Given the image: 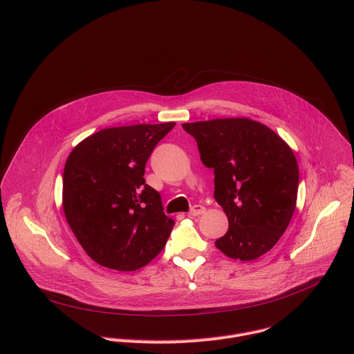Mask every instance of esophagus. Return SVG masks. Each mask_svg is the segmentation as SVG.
Instances as JSON below:
<instances>
[{"label":"esophagus","instance_id":"1","mask_svg":"<svg viewBox=\"0 0 354 354\" xmlns=\"http://www.w3.org/2000/svg\"><path fill=\"white\" fill-rule=\"evenodd\" d=\"M205 213H206V207H205V206H200V205H194V206L190 209V212H189V214H190V216H194V217L201 216V214H205Z\"/></svg>","mask_w":354,"mask_h":354}]
</instances>
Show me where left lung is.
<instances>
[{
	"mask_svg": "<svg viewBox=\"0 0 354 354\" xmlns=\"http://www.w3.org/2000/svg\"><path fill=\"white\" fill-rule=\"evenodd\" d=\"M182 127L194 137L201 162L214 169V198L228 217V231L216 246L232 259H258L276 245L295 210L299 174L291 148L245 118Z\"/></svg>",
	"mask_w": 354,
	"mask_h": 354,
	"instance_id": "1",
	"label": "left lung"
}]
</instances>
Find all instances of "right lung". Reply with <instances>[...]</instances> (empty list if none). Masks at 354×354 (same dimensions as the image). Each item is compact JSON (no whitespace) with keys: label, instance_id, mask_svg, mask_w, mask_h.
Returning a JSON list of instances; mask_svg holds the SVG:
<instances>
[{"label":"right lung","instance_id":"right-lung-1","mask_svg":"<svg viewBox=\"0 0 354 354\" xmlns=\"http://www.w3.org/2000/svg\"><path fill=\"white\" fill-rule=\"evenodd\" d=\"M175 123L99 130L81 141L63 174V209L91 259L137 270L164 249L175 221L160 193L145 183V164Z\"/></svg>","mask_w":354,"mask_h":354}]
</instances>
